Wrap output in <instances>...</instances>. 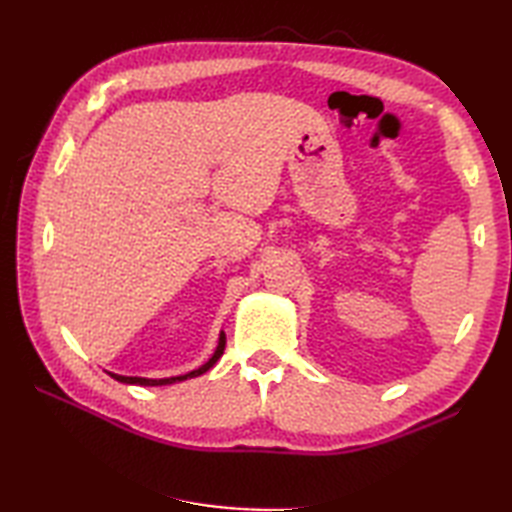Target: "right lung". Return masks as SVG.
I'll list each match as a JSON object with an SVG mask.
<instances>
[{"label": "right lung", "instance_id": "obj_1", "mask_svg": "<svg viewBox=\"0 0 512 512\" xmlns=\"http://www.w3.org/2000/svg\"><path fill=\"white\" fill-rule=\"evenodd\" d=\"M224 345H226V334L220 332V341H217V347L213 356L206 361L202 367L193 369V372L187 374H180V376H169V378H143V376H121V374H114V372H107L112 378H116L118 383H125V385H143V387H158V385H173V383H182V380L187 378H195V376H202L204 372H209V369L220 361V356L224 354Z\"/></svg>", "mask_w": 512, "mask_h": 512}]
</instances>
